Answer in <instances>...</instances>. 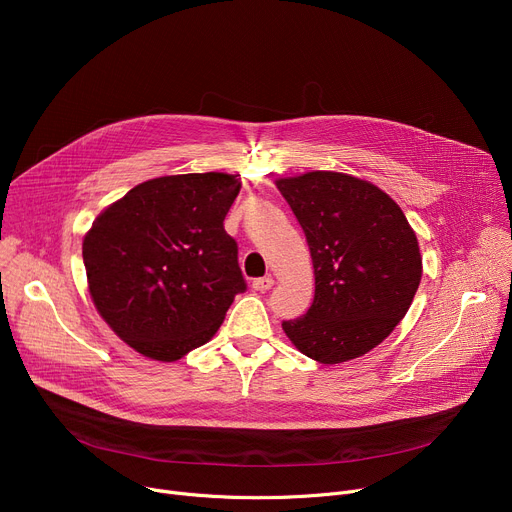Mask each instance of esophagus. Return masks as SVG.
<instances>
[{"instance_id": "34e87169", "label": "esophagus", "mask_w": 512, "mask_h": 512, "mask_svg": "<svg viewBox=\"0 0 512 512\" xmlns=\"http://www.w3.org/2000/svg\"><path fill=\"white\" fill-rule=\"evenodd\" d=\"M272 286H274V278H270V276L253 280V288H255L257 292H265V290H270Z\"/></svg>"}]
</instances>
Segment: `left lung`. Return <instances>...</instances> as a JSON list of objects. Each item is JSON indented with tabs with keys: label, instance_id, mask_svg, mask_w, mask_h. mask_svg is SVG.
I'll return each instance as SVG.
<instances>
[{
	"label": "left lung",
	"instance_id": "left-lung-1",
	"mask_svg": "<svg viewBox=\"0 0 512 512\" xmlns=\"http://www.w3.org/2000/svg\"><path fill=\"white\" fill-rule=\"evenodd\" d=\"M276 186L307 236L315 274L313 305L284 321V334L317 363L363 357L392 334L419 288L411 224L382 188L342 172L313 170Z\"/></svg>",
	"mask_w": 512,
	"mask_h": 512
}]
</instances>
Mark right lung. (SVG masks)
<instances>
[{"mask_svg": "<svg viewBox=\"0 0 512 512\" xmlns=\"http://www.w3.org/2000/svg\"><path fill=\"white\" fill-rule=\"evenodd\" d=\"M240 180L224 172L141 182L83 240L95 309L143 357L178 361L218 332L247 284L224 218Z\"/></svg>", "mask_w": 512, "mask_h": 512, "instance_id": "obj_1", "label": "right lung"}]
</instances>
